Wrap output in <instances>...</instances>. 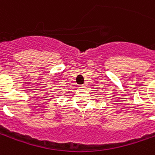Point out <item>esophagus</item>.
Segmentation results:
<instances>
[{
    "label": "esophagus",
    "mask_w": 155,
    "mask_h": 155,
    "mask_svg": "<svg viewBox=\"0 0 155 155\" xmlns=\"http://www.w3.org/2000/svg\"><path fill=\"white\" fill-rule=\"evenodd\" d=\"M80 88L81 89H85V85L84 84H82V85H80Z\"/></svg>",
    "instance_id": "34e87169"
}]
</instances>
